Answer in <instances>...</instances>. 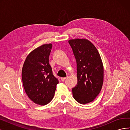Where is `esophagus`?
Returning <instances> with one entry per match:
<instances>
[{"label":"esophagus","instance_id":"obj_1","mask_svg":"<svg viewBox=\"0 0 130 130\" xmlns=\"http://www.w3.org/2000/svg\"><path fill=\"white\" fill-rule=\"evenodd\" d=\"M67 78V77H61V80H62V81H64V80L66 79Z\"/></svg>","mask_w":130,"mask_h":130}]
</instances>
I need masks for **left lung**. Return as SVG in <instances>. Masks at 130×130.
<instances>
[{"mask_svg": "<svg viewBox=\"0 0 130 130\" xmlns=\"http://www.w3.org/2000/svg\"><path fill=\"white\" fill-rule=\"evenodd\" d=\"M68 42L77 64V84L72 88L73 95L78 103L88 104L99 95L103 87V62L96 47L89 41L77 38Z\"/></svg>", "mask_w": 130, "mask_h": 130, "instance_id": "obj_1", "label": "left lung"}]
</instances>
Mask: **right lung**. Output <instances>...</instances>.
I'll return each mask as SVG.
<instances>
[{"label": "right lung", "instance_id": "1", "mask_svg": "<svg viewBox=\"0 0 130 130\" xmlns=\"http://www.w3.org/2000/svg\"><path fill=\"white\" fill-rule=\"evenodd\" d=\"M52 45L51 43L43 44L32 51L26 57L22 68L25 93L31 100L40 105H46L52 101L58 84L49 62Z\"/></svg>", "mask_w": 130, "mask_h": 130}]
</instances>
